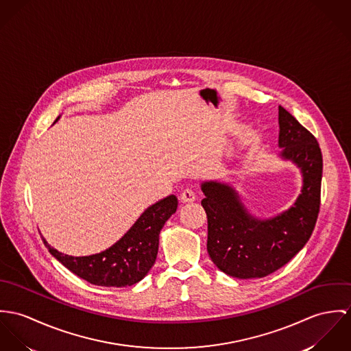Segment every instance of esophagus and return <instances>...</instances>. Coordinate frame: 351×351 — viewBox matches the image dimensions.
<instances>
[{"label": "esophagus", "mask_w": 351, "mask_h": 351, "mask_svg": "<svg viewBox=\"0 0 351 351\" xmlns=\"http://www.w3.org/2000/svg\"><path fill=\"white\" fill-rule=\"evenodd\" d=\"M195 199H196V195H195L194 191L190 190V189L183 190L182 194H180V200H182L183 203H191V202H194Z\"/></svg>", "instance_id": "obj_1"}]
</instances>
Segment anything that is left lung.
Wrapping results in <instances>:
<instances>
[{
  "mask_svg": "<svg viewBox=\"0 0 351 351\" xmlns=\"http://www.w3.org/2000/svg\"><path fill=\"white\" fill-rule=\"evenodd\" d=\"M278 156L302 173L295 203L271 218L254 217L232 184L202 183L211 261L237 278H260L280 269L310 239L320 206L323 158L316 138L284 108H278Z\"/></svg>",
  "mask_w": 351,
  "mask_h": 351,
  "instance_id": "obj_1",
  "label": "left lung"
}]
</instances>
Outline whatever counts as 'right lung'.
I'll return each mask as SVG.
<instances>
[{
	"label": "right lung",
	"instance_id": "1",
	"mask_svg": "<svg viewBox=\"0 0 351 351\" xmlns=\"http://www.w3.org/2000/svg\"><path fill=\"white\" fill-rule=\"evenodd\" d=\"M176 208L178 197L175 195L158 200L138 217L114 245L91 256L74 257L63 254L51 247L45 238L43 241L48 252L59 263L90 284L128 287L141 281L152 269L158 250V234Z\"/></svg>",
	"mask_w": 351,
	"mask_h": 351
}]
</instances>
